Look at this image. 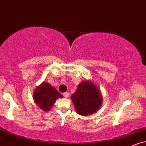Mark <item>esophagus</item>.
Here are the masks:
<instances>
[{
    "label": "esophagus",
    "mask_w": 146,
    "mask_h": 146,
    "mask_svg": "<svg viewBox=\"0 0 146 146\" xmlns=\"http://www.w3.org/2000/svg\"><path fill=\"white\" fill-rule=\"evenodd\" d=\"M63 95H64V98H67L68 96H69V94L68 93V92H65V93H64V94H63Z\"/></svg>",
    "instance_id": "34e87169"
}]
</instances>
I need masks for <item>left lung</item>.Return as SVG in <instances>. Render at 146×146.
I'll return each instance as SVG.
<instances>
[{"label": "left lung", "mask_w": 146, "mask_h": 146, "mask_svg": "<svg viewBox=\"0 0 146 146\" xmlns=\"http://www.w3.org/2000/svg\"><path fill=\"white\" fill-rule=\"evenodd\" d=\"M71 99L77 112L83 116H88L98 110L102 101L100 90L89 81H83L79 85Z\"/></svg>", "instance_id": "obj_1"}]
</instances>
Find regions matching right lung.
Returning <instances> with one entry per match:
<instances>
[{"mask_svg":"<svg viewBox=\"0 0 146 146\" xmlns=\"http://www.w3.org/2000/svg\"><path fill=\"white\" fill-rule=\"evenodd\" d=\"M58 98H62V96L56 88L45 82L38 86L34 94V99L36 104L44 111L50 109Z\"/></svg>","mask_w":146,"mask_h":146,"instance_id":"1","label":"right lung"}]
</instances>
